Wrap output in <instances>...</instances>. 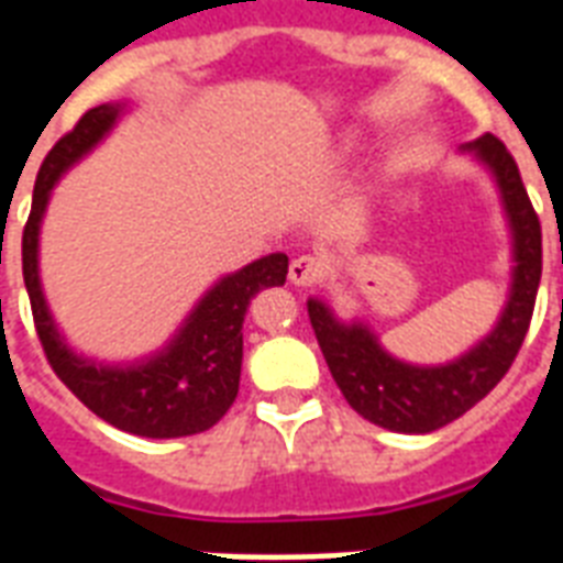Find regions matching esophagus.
I'll return each instance as SVG.
<instances>
[{
  "label": "esophagus",
  "instance_id": "1",
  "mask_svg": "<svg viewBox=\"0 0 563 563\" xmlns=\"http://www.w3.org/2000/svg\"><path fill=\"white\" fill-rule=\"evenodd\" d=\"M327 274V265L318 260V256H298L291 260L289 265V280L295 286H312V283H321Z\"/></svg>",
  "mask_w": 563,
  "mask_h": 563
}]
</instances>
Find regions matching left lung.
Instances as JSON below:
<instances>
[{
    "mask_svg": "<svg viewBox=\"0 0 563 563\" xmlns=\"http://www.w3.org/2000/svg\"><path fill=\"white\" fill-rule=\"evenodd\" d=\"M464 148L476 154L497 180L515 239V274L508 303L497 327L473 351L432 368L409 365L385 353L365 324H342L327 303L316 298L307 300L309 321L344 400L362 418L391 432L423 435L462 418L508 374L532 321L543 268L538 212L520 180L515 157L497 136L485 134Z\"/></svg>",
    "mask_w": 563,
    "mask_h": 563,
    "instance_id": "left-lung-1",
    "label": "left lung"
}]
</instances>
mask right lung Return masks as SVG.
I'll list each match as a JSON object with an SVG mask.
<instances>
[{
  "label": "right lung",
  "instance_id": "add662e5",
  "mask_svg": "<svg viewBox=\"0 0 563 563\" xmlns=\"http://www.w3.org/2000/svg\"><path fill=\"white\" fill-rule=\"evenodd\" d=\"M119 113L122 104H99L87 110L78 125L57 140L40 166L29 221L22 230V277L29 289L31 316L52 371L92 415L131 435H195L219 423L236 400L242 374V321L247 303L256 291L286 283L289 256L268 254L239 268L236 274L221 277L198 300L178 335L148 360L134 365H101L69 351L40 289V221L57 178L117 125Z\"/></svg>",
  "mask_w": 563,
  "mask_h": 563
}]
</instances>
